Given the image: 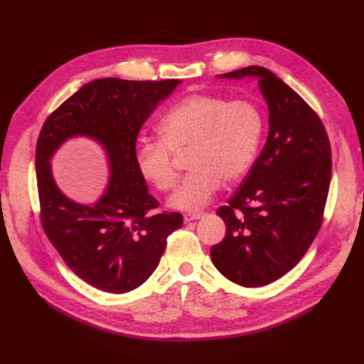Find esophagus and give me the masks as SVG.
<instances>
[{"instance_id": "esophagus-1", "label": "esophagus", "mask_w": 364, "mask_h": 364, "mask_svg": "<svg viewBox=\"0 0 364 364\" xmlns=\"http://www.w3.org/2000/svg\"><path fill=\"white\" fill-rule=\"evenodd\" d=\"M202 215H203L202 213H186V214L183 215V220H185V223H188V222H193V220L200 218Z\"/></svg>"}]
</instances>
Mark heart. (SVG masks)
<instances>
[{"mask_svg": "<svg viewBox=\"0 0 364 364\" xmlns=\"http://www.w3.org/2000/svg\"><path fill=\"white\" fill-rule=\"evenodd\" d=\"M264 117L249 100L197 92L182 98L164 114L161 141L142 144L136 165L142 178L161 193L178 182L171 153L190 150L188 168L170 205L182 211H197L213 199L222 185L247 173L261 142Z\"/></svg>", "mask_w": 364, "mask_h": 364, "instance_id": "heart-1", "label": "heart"}]
</instances>
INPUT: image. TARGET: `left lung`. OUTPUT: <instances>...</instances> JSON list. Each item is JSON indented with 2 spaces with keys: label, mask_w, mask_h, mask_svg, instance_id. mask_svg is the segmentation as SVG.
Returning a JSON list of instances; mask_svg holds the SVG:
<instances>
[{
  "label": "left lung",
  "mask_w": 364,
  "mask_h": 364,
  "mask_svg": "<svg viewBox=\"0 0 364 364\" xmlns=\"http://www.w3.org/2000/svg\"><path fill=\"white\" fill-rule=\"evenodd\" d=\"M246 75L257 77L269 105V136L240 188L217 209L226 235L211 259L229 281L262 287L289 273L321 230L333 161L322 119L299 94L262 67L223 74Z\"/></svg>",
  "instance_id": "1"
}]
</instances>
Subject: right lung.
Wrapping results in <instances>:
<instances>
[{"instance_id":"1","label":"right lung","mask_w":364,"mask_h":364,"mask_svg":"<svg viewBox=\"0 0 364 364\" xmlns=\"http://www.w3.org/2000/svg\"><path fill=\"white\" fill-rule=\"evenodd\" d=\"M181 82H138L107 77L86 83L43 123L36 144L39 220L65 264L85 282L107 293L138 289L155 272L167 238L183 223L179 213H155L136 165V139L153 109ZM73 134L100 140L112 181L94 207L67 200L52 181L49 158Z\"/></svg>"}]
</instances>
